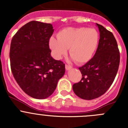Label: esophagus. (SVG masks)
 <instances>
[{
  "mask_svg": "<svg viewBox=\"0 0 128 128\" xmlns=\"http://www.w3.org/2000/svg\"><path fill=\"white\" fill-rule=\"evenodd\" d=\"M65 68H66V70H70V68H72V66H70V65H67V64H66V65H65Z\"/></svg>",
  "mask_w": 128,
  "mask_h": 128,
  "instance_id": "1",
  "label": "esophagus"
}]
</instances>
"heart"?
<instances>
[{"mask_svg":"<svg viewBox=\"0 0 128 128\" xmlns=\"http://www.w3.org/2000/svg\"><path fill=\"white\" fill-rule=\"evenodd\" d=\"M98 40V32L94 28H67L58 32V38H50L49 47L56 59L66 54L69 48L70 56L76 63L82 64L92 58Z\"/></svg>","mask_w":128,"mask_h":128,"instance_id":"b5f03b06","label":"heart"}]
</instances>
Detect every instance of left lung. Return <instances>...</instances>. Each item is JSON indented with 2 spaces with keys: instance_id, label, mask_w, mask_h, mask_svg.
Masks as SVG:
<instances>
[{
  "instance_id": "obj_1",
  "label": "left lung",
  "mask_w": 128,
  "mask_h": 128,
  "mask_svg": "<svg viewBox=\"0 0 128 128\" xmlns=\"http://www.w3.org/2000/svg\"><path fill=\"white\" fill-rule=\"evenodd\" d=\"M100 39L95 55L85 65L79 68L82 74L80 82L72 88L79 98L92 100L103 95L112 84L120 63V52L112 32L96 24Z\"/></svg>"
}]
</instances>
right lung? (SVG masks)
<instances>
[{
    "mask_svg": "<svg viewBox=\"0 0 128 128\" xmlns=\"http://www.w3.org/2000/svg\"><path fill=\"white\" fill-rule=\"evenodd\" d=\"M50 24L31 21L13 36L10 50L11 69L22 90L31 98L43 99L52 94L65 74V64L50 56Z\"/></svg>",
    "mask_w": 128,
    "mask_h": 128,
    "instance_id": "1",
    "label": "right lung"
}]
</instances>
